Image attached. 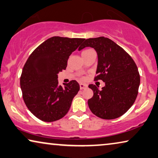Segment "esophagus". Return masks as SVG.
Here are the masks:
<instances>
[{
    "label": "esophagus",
    "instance_id": "esophagus-1",
    "mask_svg": "<svg viewBox=\"0 0 158 158\" xmlns=\"http://www.w3.org/2000/svg\"><path fill=\"white\" fill-rule=\"evenodd\" d=\"M87 87V85H85V84H83V83L80 84V88H81V89H83L85 88H86Z\"/></svg>",
    "mask_w": 158,
    "mask_h": 158
}]
</instances>
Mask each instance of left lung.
<instances>
[{
  "label": "left lung",
  "mask_w": 158,
  "mask_h": 158,
  "mask_svg": "<svg viewBox=\"0 0 158 158\" xmlns=\"http://www.w3.org/2000/svg\"><path fill=\"white\" fill-rule=\"evenodd\" d=\"M89 47L96 51L98 64L94 80H102L105 86L89 85L93 98L87 101L89 110L103 119H114L131 108L138 93L140 75L130 55L110 39L104 37L87 39L78 51Z\"/></svg>",
  "instance_id": "1"
}]
</instances>
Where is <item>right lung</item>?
I'll return each instance as SVG.
<instances>
[{
	"label": "right lung",
	"instance_id": "obj_1",
	"mask_svg": "<svg viewBox=\"0 0 158 158\" xmlns=\"http://www.w3.org/2000/svg\"><path fill=\"white\" fill-rule=\"evenodd\" d=\"M85 39L53 37L39 46L24 65L20 87L27 107L39 119L52 122L64 117L78 93L76 81L59 85L58 73L65 70L70 55Z\"/></svg>",
	"mask_w": 158,
	"mask_h": 158
}]
</instances>
